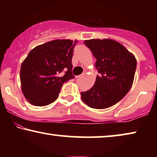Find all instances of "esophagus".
<instances>
[{
    "label": "esophagus",
    "mask_w": 157,
    "mask_h": 157,
    "mask_svg": "<svg viewBox=\"0 0 157 157\" xmlns=\"http://www.w3.org/2000/svg\"><path fill=\"white\" fill-rule=\"evenodd\" d=\"M83 74H81V75H78V76H76V78H81V76H83Z\"/></svg>",
    "instance_id": "esophagus-1"
}]
</instances>
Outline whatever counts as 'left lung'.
Instances as JSON below:
<instances>
[{"instance_id":"1","label":"left lung","mask_w":157,"mask_h":157,"mask_svg":"<svg viewBox=\"0 0 157 157\" xmlns=\"http://www.w3.org/2000/svg\"><path fill=\"white\" fill-rule=\"evenodd\" d=\"M83 43L96 58L95 67L99 74L91 89L81 92V99L91 108H108L122 99L130 90L136 59L123 45L110 38H94Z\"/></svg>"}]
</instances>
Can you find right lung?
Listing matches in <instances>:
<instances>
[{
	"label": "right lung",
	"mask_w": 157,
	"mask_h": 157,
	"mask_svg": "<svg viewBox=\"0 0 157 157\" xmlns=\"http://www.w3.org/2000/svg\"><path fill=\"white\" fill-rule=\"evenodd\" d=\"M76 42L56 39L30 51L20 71L21 90L30 104L36 106L51 104L59 96L63 83L74 78L71 59ZM63 69L67 71L62 75Z\"/></svg>",
	"instance_id": "right-lung-1"
}]
</instances>
